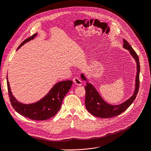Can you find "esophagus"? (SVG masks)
Masks as SVG:
<instances>
[{
    "mask_svg": "<svg viewBox=\"0 0 151 151\" xmlns=\"http://www.w3.org/2000/svg\"><path fill=\"white\" fill-rule=\"evenodd\" d=\"M73 83H74V84L75 85H78V86H81V85H82V81H81V80L80 79V78H73Z\"/></svg>",
    "mask_w": 151,
    "mask_h": 151,
    "instance_id": "esophagus-1",
    "label": "esophagus"
}]
</instances>
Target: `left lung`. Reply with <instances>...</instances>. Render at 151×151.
<instances>
[{"mask_svg":"<svg viewBox=\"0 0 151 151\" xmlns=\"http://www.w3.org/2000/svg\"><path fill=\"white\" fill-rule=\"evenodd\" d=\"M123 42V48L129 50L130 54L132 58L136 60L137 64V73L136 76L134 91L133 94L129 99L118 105L111 104L106 103L100 96L96 88L91 83L88 82L85 75L84 73H82L81 75V79L84 81H86V86L85 87L86 91V108L89 111V113L94 116L98 117V118H109L123 113L134 101L138 93L139 88V72H140V65H139V57L137 53L133 50L127 41L124 39Z\"/></svg>","mask_w":151,"mask_h":151,"instance_id":"8db88e82","label":"left lung"}]
</instances>
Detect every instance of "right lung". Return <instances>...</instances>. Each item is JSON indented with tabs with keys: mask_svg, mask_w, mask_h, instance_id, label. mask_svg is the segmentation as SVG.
Returning a JSON list of instances; mask_svg holds the SVG:
<instances>
[{
	"mask_svg": "<svg viewBox=\"0 0 151 151\" xmlns=\"http://www.w3.org/2000/svg\"><path fill=\"white\" fill-rule=\"evenodd\" d=\"M38 33L33 35L22 42L18 47L19 50L25 43L33 40ZM7 76V88L10 101L14 109L20 115L32 120L45 121L52 118L60 109L61 103L66 94L71 88L73 81H62L56 83L48 93L39 101L30 104H24L19 101L13 95L10 90Z\"/></svg>",
	"mask_w": 151,
	"mask_h": 151,
	"instance_id": "obj_1",
	"label": "right lung"
}]
</instances>
